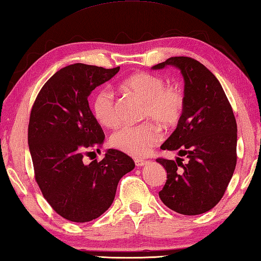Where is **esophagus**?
<instances>
[{"mask_svg": "<svg viewBox=\"0 0 261 261\" xmlns=\"http://www.w3.org/2000/svg\"><path fill=\"white\" fill-rule=\"evenodd\" d=\"M147 162L149 161H146V160H143V159H136L135 160V165L137 166V167H143V166H145Z\"/></svg>", "mask_w": 261, "mask_h": 261, "instance_id": "34e87169", "label": "esophagus"}]
</instances>
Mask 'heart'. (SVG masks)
<instances>
[{
	"mask_svg": "<svg viewBox=\"0 0 261 261\" xmlns=\"http://www.w3.org/2000/svg\"><path fill=\"white\" fill-rule=\"evenodd\" d=\"M124 86L145 102L144 119L158 122L165 128H171L178 124L185 108V97L180 88L166 86V82L161 77L147 72L128 77ZM92 109L102 126L112 128L120 122L118 103L110 87H102L96 93ZM160 140L161 133L158 127L147 122L122 127L112 134L110 144L126 154L140 158L149 153Z\"/></svg>",
	"mask_w": 261,
	"mask_h": 261,
	"instance_id": "b5f03b06",
	"label": "heart"
}]
</instances>
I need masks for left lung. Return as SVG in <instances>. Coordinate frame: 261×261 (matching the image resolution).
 Instances as JSON below:
<instances>
[{
    "label": "left lung",
    "instance_id": "left-lung-1",
    "mask_svg": "<svg viewBox=\"0 0 261 261\" xmlns=\"http://www.w3.org/2000/svg\"><path fill=\"white\" fill-rule=\"evenodd\" d=\"M176 67L184 78L183 116L162 150L177 151L186 162L159 158L167 171L159 192L164 204L188 216L204 214L223 198L237 166L238 126L219 81L202 63L171 57L152 67Z\"/></svg>",
    "mask_w": 261,
    "mask_h": 261
}]
</instances>
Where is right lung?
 <instances>
[{
  "label": "right lung",
  "instance_id": "right-lung-1",
  "mask_svg": "<svg viewBox=\"0 0 261 261\" xmlns=\"http://www.w3.org/2000/svg\"><path fill=\"white\" fill-rule=\"evenodd\" d=\"M119 69L67 66L44 84L34 102L28 145L35 179L54 211L70 222H91L106 213L120 178L135 167L130 156L114 149L101 161L83 162L88 149L100 152L105 141L87 97Z\"/></svg>",
  "mask_w": 261,
  "mask_h": 261
}]
</instances>
